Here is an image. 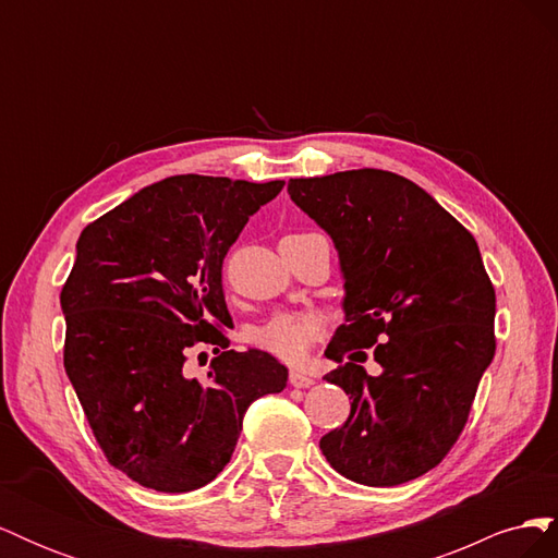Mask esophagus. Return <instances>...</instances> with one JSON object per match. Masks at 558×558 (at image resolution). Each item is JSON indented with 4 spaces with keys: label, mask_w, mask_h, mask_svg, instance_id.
<instances>
[{
    "label": "esophagus",
    "mask_w": 558,
    "mask_h": 558,
    "mask_svg": "<svg viewBox=\"0 0 558 558\" xmlns=\"http://www.w3.org/2000/svg\"><path fill=\"white\" fill-rule=\"evenodd\" d=\"M289 381H291V386H295V388H310V386L314 384V377L307 375V373H302V369H291Z\"/></svg>",
    "instance_id": "obj_1"
}]
</instances>
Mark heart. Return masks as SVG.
<instances>
[{
  "label": "heart",
  "mask_w": 558,
  "mask_h": 558,
  "mask_svg": "<svg viewBox=\"0 0 558 558\" xmlns=\"http://www.w3.org/2000/svg\"><path fill=\"white\" fill-rule=\"evenodd\" d=\"M324 324L314 314L279 312L251 328V344L286 363L305 361Z\"/></svg>",
  "instance_id": "1"
}]
</instances>
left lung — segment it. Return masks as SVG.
I'll list each match as a JSON object with an SVG mask.
<instances>
[{"mask_svg":"<svg viewBox=\"0 0 558 558\" xmlns=\"http://www.w3.org/2000/svg\"><path fill=\"white\" fill-rule=\"evenodd\" d=\"M295 205L340 256L347 324L326 356V381L351 414L320 437L328 463L351 482L396 486L440 463L465 426L496 353V291L475 238L410 179L349 170L291 179ZM373 348L383 373L357 363Z\"/></svg>","mask_w":558,"mask_h":558,"instance_id":"left-lung-1","label":"left lung"}]
</instances>
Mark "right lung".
I'll return each mask as SVG.
<instances>
[{"instance_id": "obj_1", "label": "right lung", "mask_w": 558, "mask_h": 558, "mask_svg": "<svg viewBox=\"0 0 558 558\" xmlns=\"http://www.w3.org/2000/svg\"><path fill=\"white\" fill-rule=\"evenodd\" d=\"M283 189L181 174L146 185L86 226L60 305L64 369L97 445L130 480L162 494L209 484L226 468L253 400L289 379L275 356L232 351L221 328V269L248 216ZM209 343L205 380L184 375Z\"/></svg>"}]
</instances>
